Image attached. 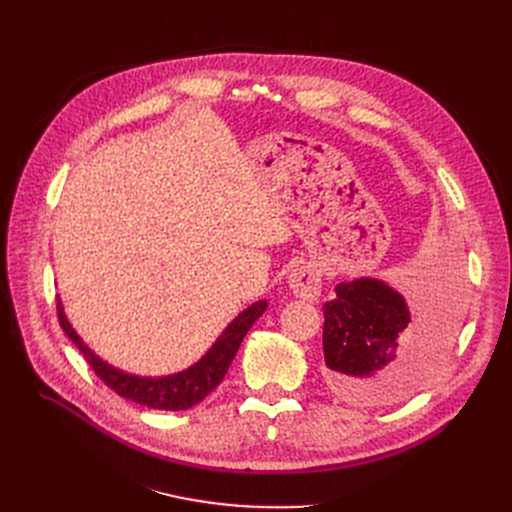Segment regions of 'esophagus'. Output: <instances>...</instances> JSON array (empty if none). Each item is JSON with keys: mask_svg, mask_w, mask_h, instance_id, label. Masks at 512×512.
Masks as SVG:
<instances>
[{"mask_svg": "<svg viewBox=\"0 0 512 512\" xmlns=\"http://www.w3.org/2000/svg\"><path fill=\"white\" fill-rule=\"evenodd\" d=\"M288 284L297 297L307 301H315L321 292L319 272L313 270L311 265H303V267H297V270H292V274L288 276Z\"/></svg>", "mask_w": 512, "mask_h": 512, "instance_id": "obj_1", "label": "esophagus"}]
</instances>
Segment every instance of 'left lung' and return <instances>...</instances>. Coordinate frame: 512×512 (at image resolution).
<instances>
[{"mask_svg": "<svg viewBox=\"0 0 512 512\" xmlns=\"http://www.w3.org/2000/svg\"><path fill=\"white\" fill-rule=\"evenodd\" d=\"M456 288H436L415 315L378 278L340 282L324 305L326 382L348 402L392 405L417 392L440 367L456 328Z\"/></svg>", "mask_w": 512, "mask_h": 512, "instance_id": "obj_1", "label": "left lung"}]
</instances>
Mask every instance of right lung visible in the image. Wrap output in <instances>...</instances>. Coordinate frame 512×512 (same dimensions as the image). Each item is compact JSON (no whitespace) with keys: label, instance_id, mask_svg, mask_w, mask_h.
<instances>
[{"label":"right lung","instance_id":"1","mask_svg":"<svg viewBox=\"0 0 512 512\" xmlns=\"http://www.w3.org/2000/svg\"><path fill=\"white\" fill-rule=\"evenodd\" d=\"M265 309H267V301H257L242 313H238L230 321L228 328L220 334V338L211 344L209 351L188 369L172 375H161V378H143V375L126 373L103 361L101 357H97L83 342V338L74 332L64 313L62 301L58 299L60 326L66 332V336L76 344L78 351L83 353V357L87 359L97 378L122 398H128L132 402H137V405L159 409V411L191 409L199 405L209 392L218 388L238 351L242 338L247 336V332L263 315Z\"/></svg>","mask_w":512,"mask_h":512}]
</instances>
